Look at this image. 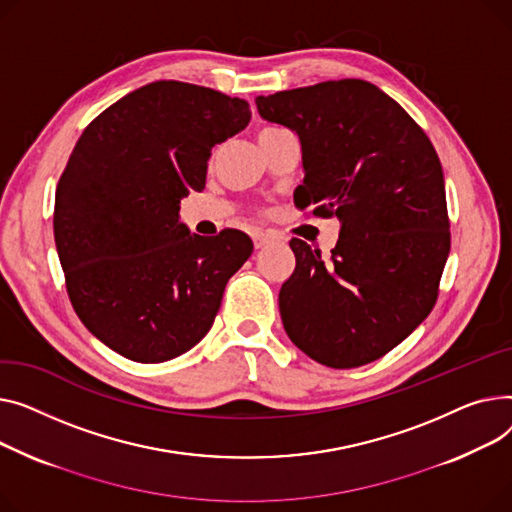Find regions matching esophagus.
Masks as SVG:
<instances>
[{
  "label": "esophagus",
  "mask_w": 512,
  "mask_h": 512,
  "mask_svg": "<svg viewBox=\"0 0 512 512\" xmlns=\"http://www.w3.org/2000/svg\"><path fill=\"white\" fill-rule=\"evenodd\" d=\"M252 239H254V246H256V248H262V246H266L268 242H273L275 235L268 233V231H256V233L252 235Z\"/></svg>",
  "instance_id": "esophagus-1"
}]
</instances>
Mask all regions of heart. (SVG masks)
Here are the masks:
<instances>
[{"mask_svg":"<svg viewBox=\"0 0 512 512\" xmlns=\"http://www.w3.org/2000/svg\"><path fill=\"white\" fill-rule=\"evenodd\" d=\"M264 130H273V128H264Z\"/></svg>","mask_w":512,"mask_h":512,"instance_id":"1","label":"heart"}]
</instances>
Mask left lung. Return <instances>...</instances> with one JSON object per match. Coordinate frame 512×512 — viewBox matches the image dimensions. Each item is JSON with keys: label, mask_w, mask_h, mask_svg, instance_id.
Instances as JSON below:
<instances>
[{"label": "left lung", "mask_w": 512, "mask_h": 512, "mask_svg": "<svg viewBox=\"0 0 512 512\" xmlns=\"http://www.w3.org/2000/svg\"><path fill=\"white\" fill-rule=\"evenodd\" d=\"M258 113L302 142L299 210L337 217L330 258L293 237L279 291L289 339L328 368H357L426 320L450 252L444 175L411 115L366 80L345 78L256 99Z\"/></svg>", "instance_id": "1"}]
</instances>
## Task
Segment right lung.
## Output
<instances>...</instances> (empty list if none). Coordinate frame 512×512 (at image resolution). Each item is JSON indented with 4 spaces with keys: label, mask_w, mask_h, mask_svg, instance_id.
I'll use <instances>...</instances> for the list:
<instances>
[{
    "label": "right lung",
    "mask_w": 512,
    "mask_h": 512,
    "mask_svg": "<svg viewBox=\"0 0 512 512\" xmlns=\"http://www.w3.org/2000/svg\"><path fill=\"white\" fill-rule=\"evenodd\" d=\"M250 105L177 80L150 82L86 126L55 190L53 235L82 324L132 362L159 364L208 333L227 281L254 244L179 223L202 192L213 148L242 132Z\"/></svg>",
    "instance_id": "1"
}]
</instances>
